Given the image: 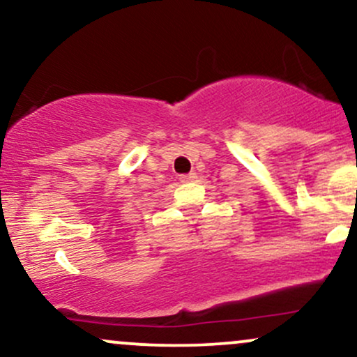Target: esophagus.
Listing matches in <instances>:
<instances>
[{
    "instance_id": "1",
    "label": "esophagus",
    "mask_w": 357,
    "mask_h": 357,
    "mask_svg": "<svg viewBox=\"0 0 357 357\" xmlns=\"http://www.w3.org/2000/svg\"><path fill=\"white\" fill-rule=\"evenodd\" d=\"M196 178H198L196 173H190V174H183L179 179H181V183H192L196 181Z\"/></svg>"
}]
</instances>
